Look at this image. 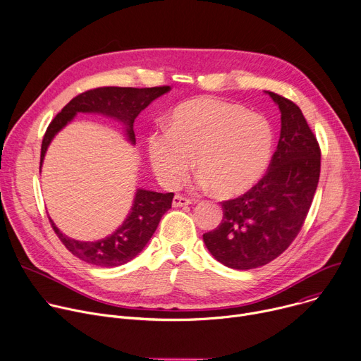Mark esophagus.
<instances>
[{
	"label": "esophagus",
	"instance_id": "obj_1",
	"mask_svg": "<svg viewBox=\"0 0 361 361\" xmlns=\"http://www.w3.org/2000/svg\"><path fill=\"white\" fill-rule=\"evenodd\" d=\"M188 204H191L190 199L184 197V195H181V194L174 195V200H173L174 207H183V206H188Z\"/></svg>",
	"mask_w": 361,
	"mask_h": 361
}]
</instances>
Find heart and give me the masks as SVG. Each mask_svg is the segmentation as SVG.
Wrapping results in <instances>:
<instances>
[{
  "label": "heart",
  "instance_id": "obj_1",
  "mask_svg": "<svg viewBox=\"0 0 361 361\" xmlns=\"http://www.w3.org/2000/svg\"><path fill=\"white\" fill-rule=\"evenodd\" d=\"M274 144V129L265 116L204 97L173 111L167 130L148 138V155L164 185L176 187L195 157L200 184L212 185L223 197H233L265 174Z\"/></svg>",
  "mask_w": 361,
  "mask_h": 361
}]
</instances>
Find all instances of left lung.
Instances as JSON below:
<instances>
[{
	"instance_id": "8db88e82",
	"label": "left lung",
	"mask_w": 361,
	"mask_h": 361,
	"mask_svg": "<svg viewBox=\"0 0 361 361\" xmlns=\"http://www.w3.org/2000/svg\"><path fill=\"white\" fill-rule=\"evenodd\" d=\"M268 93L281 111V137L268 171L245 194L221 202V223L203 235L214 259L232 269L264 267L289 247L319 180L321 149L301 109Z\"/></svg>"
}]
</instances>
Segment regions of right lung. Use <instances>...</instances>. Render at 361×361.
I'll list each match as a JSON object with an SVG mask.
<instances>
[{
  "instance_id": "1",
  "label": "right lung",
  "mask_w": 361,
  "mask_h": 361,
  "mask_svg": "<svg viewBox=\"0 0 361 361\" xmlns=\"http://www.w3.org/2000/svg\"><path fill=\"white\" fill-rule=\"evenodd\" d=\"M170 86L155 87H118L105 86L86 90L64 106L47 126L42 142L40 169L49 144L59 130L69 123L78 112H96L111 116L125 125L128 140L135 144L134 121L142 109H145L158 96L167 93ZM174 192H155L148 190H137L134 204L121 227L101 240L79 242L64 236L53 220L49 217L50 224L60 242L66 249L86 264L112 268L121 267L133 260L148 243L162 214L171 209Z\"/></svg>"
}]
</instances>
